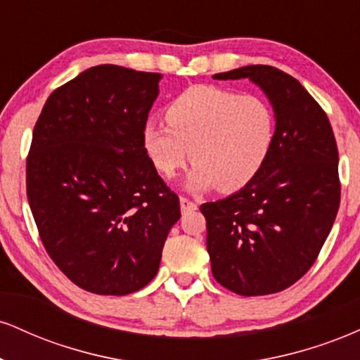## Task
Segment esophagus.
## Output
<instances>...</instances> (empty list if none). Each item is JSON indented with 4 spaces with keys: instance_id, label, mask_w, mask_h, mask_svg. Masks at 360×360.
I'll return each mask as SVG.
<instances>
[{
    "instance_id": "34e87169",
    "label": "esophagus",
    "mask_w": 360,
    "mask_h": 360,
    "mask_svg": "<svg viewBox=\"0 0 360 360\" xmlns=\"http://www.w3.org/2000/svg\"><path fill=\"white\" fill-rule=\"evenodd\" d=\"M179 203H181V210H183V212H188V210H196V203H193L191 200H188V198H184V196L179 198Z\"/></svg>"
}]
</instances>
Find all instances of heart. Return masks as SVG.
<instances>
[{
  "instance_id": "obj_1",
  "label": "heart",
  "mask_w": 360,
  "mask_h": 360,
  "mask_svg": "<svg viewBox=\"0 0 360 360\" xmlns=\"http://www.w3.org/2000/svg\"><path fill=\"white\" fill-rule=\"evenodd\" d=\"M166 122H147L142 147L164 177H172L191 157L189 191L242 189L262 171L276 140V113L257 94L200 84L167 105Z\"/></svg>"
}]
</instances>
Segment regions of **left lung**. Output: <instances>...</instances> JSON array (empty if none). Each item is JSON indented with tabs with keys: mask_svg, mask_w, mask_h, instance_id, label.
I'll list each match as a JSON object with an SVG mask.
<instances>
[{
	"mask_svg": "<svg viewBox=\"0 0 360 360\" xmlns=\"http://www.w3.org/2000/svg\"><path fill=\"white\" fill-rule=\"evenodd\" d=\"M250 79L269 98L276 140L269 159L232 196L201 205L214 279L242 296L279 292L313 266L340 205L338 150L321 106L272 65H245L213 79Z\"/></svg>",
	"mask_w": 360,
	"mask_h": 360,
	"instance_id": "obj_1",
	"label": "left lung"
}]
</instances>
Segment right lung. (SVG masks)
I'll list each match as a JSON object with an SVG mask.
<instances>
[{
    "instance_id": "1",
    "label": "right lung",
    "mask_w": 360,
    "mask_h": 360,
    "mask_svg": "<svg viewBox=\"0 0 360 360\" xmlns=\"http://www.w3.org/2000/svg\"><path fill=\"white\" fill-rule=\"evenodd\" d=\"M160 74L103 64L57 88L37 120L27 196L45 250L74 284L125 296L155 278L179 198L142 147Z\"/></svg>"
}]
</instances>
